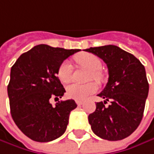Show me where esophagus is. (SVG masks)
Wrapping results in <instances>:
<instances>
[{"mask_svg":"<svg viewBox=\"0 0 154 154\" xmlns=\"http://www.w3.org/2000/svg\"><path fill=\"white\" fill-rule=\"evenodd\" d=\"M76 103H77L78 106H81L82 104H83V103H84V101H83V100H76Z\"/></svg>","mask_w":154,"mask_h":154,"instance_id":"34e87169","label":"esophagus"}]
</instances>
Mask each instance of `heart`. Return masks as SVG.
I'll return each instance as SVG.
<instances>
[{"label":"heart","instance_id":"b5f03b06","mask_svg":"<svg viewBox=\"0 0 154 154\" xmlns=\"http://www.w3.org/2000/svg\"><path fill=\"white\" fill-rule=\"evenodd\" d=\"M76 63L88 69L91 71L90 77L99 79L100 77V70L102 67L100 59L90 53H81L75 56ZM58 77L63 83H68L72 78V66L68 62L63 63L58 69ZM98 85L95 82H89L86 84L73 83L67 87V95L74 100H85L91 94L98 90Z\"/></svg>","mask_w":154,"mask_h":154}]
</instances>
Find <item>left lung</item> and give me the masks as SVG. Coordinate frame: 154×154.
Returning <instances> with one entry per match:
<instances>
[{"instance_id": "left-lung-1", "label": "left lung", "mask_w": 154, "mask_h": 154, "mask_svg": "<svg viewBox=\"0 0 154 154\" xmlns=\"http://www.w3.org/2000/svg\"><path fill=\"white\" fill-rule=\"evenodd\" d=\"M90 52L104 61L108 82L98 96L96 110L88 116L92 131L109 140H122L131 135L143 118L149 91L145 67L133 54L114 45L90 48ZM110 101V105L105 104Z\"/></svg>"}]
</instances>
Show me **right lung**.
Wrapping results in <instances>:
<instances>
[{"label":"right lung","instance_id":"add662e5","mask_svg":"<svg viewBox=\"0 0 154 154\" xmlns=\"http://www.w3.org/2000/svg\"><path fill=\"white\" fill-rule=\"evenodd\" d=\"M79 49L38 45L23 53L12 66L8 95L11 116L19 130L37 142H49L61 137L69 123L74 100L58 101L65 89L57 77L60 65Z\"/></svg>","mask_w":154,"mask_h":154}]
</instances>
